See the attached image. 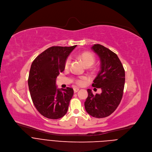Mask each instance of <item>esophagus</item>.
I'll return each instance as SVG.
<instances>
[{
    "label": "esophagus",
    "instance_id": "34e87169",
    "mask_svg": "<svg viewBox=\"0 0 152 152\" xmlns=\"http://www.w3.org/2000/svg\"><path fill=\"white\" fill-rule=\"evenodd\" d=\"M73 90H74V93H77V92L79 90V88H75Z\"/></svg>",
    "mask_w": 152,
    "mask_h": 152
}]
</instances>
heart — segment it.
I'll list each match as a JSON object with an SVG mask.
<instances>
[{
  "instance_id": "b5f03b06",
  "label": "heart",
  "mask_w": 152,
  "mask_h": 152,
  "mask_svg": "<svg viewBox=\"0 0 152 152\" xmlns=\"http://www.w3.org/2000/svg\"><path fill=\"white\" fill-rule=\"evenodd\" d=\"M80 58H81L85 66L86 67L87 66L90 67V66H92L94 62V58L93 55L92 54H91L90 53H88V52L82 53L80 55ZM70 62H71L70 58V57L67 58V59L66 60V61H65V64H64L65 68L66 69L69 68V67L70 66ZM86 80H87V78H86V77L81 76L76 80V83L79 85H82L85 83Z\"/></svg>"
}]
</instances>
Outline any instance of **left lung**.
<instances>
[{"label": "left lung", "mask_w": 152, "mask_h": 152, "mask_svg": "<svg viewBox=\"0 0 152 152\" xmlns=\"http://www.w3.org/2000/svg\"><path fill=\"white\" fill-rule=\"evenodd\" d=\"M91 49L100 59V70L92 86L101 88L102 93L93 95L88 89L84 104L86 111L96 118H104L113 113L123 94L125 72L118 56L101 45H94Z\"/></svg>", "instance_id": "left-lung-1"}]
</instances>
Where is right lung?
Instances as JSON below:
<instances>
[{"mask_svg":"<svg viewBox=\"0 0 152 152\" xmlns=\"http://www.w3.org/2000/svg\"><path fill=\"white\" fill-rule=\"evenodd\" d=\"M76 47L49 48L32 63L28 77L30 94L37 111L48 118L58 119L67 112L73 89H58L56 79L64 70L65 61Z\"/></svg>","mask_w":152,"mask_h":152,"instance_id":"1","label":"right lung"}]
</instances>
